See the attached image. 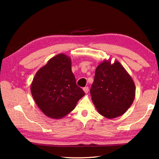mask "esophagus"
<instances>
[{
  "label": "esophagus",
  "mask_w": 159,
  "mask_h": 159,
  "mask_svg": "<svg viewBox=\"0 0 159 159\" xmlns=\"http://www.w3.org/2000/svg\"><path fill=\"white\" fill-rule=\"evenodd\" d=\"M83 91H84V92H85V93H88V92H89V87H85L83 88Z\"/></svg>",
  "instance_id": "esophagus-1"
}]
</instances>
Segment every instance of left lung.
<instances>
[{
  "label": "left lung",
  "instance_id": "8db88e82",
  "mask_svg": "<svg viewBox=\"0 0 159 159\" xmlns=\"http://www.w3.org/2000/svg\"><path fill=\"white\" fill-rule=\"evenodd\" d=\"M90 93L99 113L111 119L129 109L135 96V86L119 62L111 64L105 60L96 67Z\"/></svg>",
  "mask_w": 159,
  "mask_h": 159
}]
</instances>
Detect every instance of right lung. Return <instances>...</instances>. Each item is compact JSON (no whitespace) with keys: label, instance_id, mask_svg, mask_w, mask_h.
Instances as JSON below:
<instances>
[{"label":"right lung","instance_id":"right-lung-1","mask_svg":"<svg viewBox=\"0 0 159 159\" xmlns=\"http://www.w3.org/2000/svg\"><path fill=\"white\" fill-rule=\"evenodd\" d=\"M71 59L64 54L50 59L33 79L31 91L37 105L46 116L61 118L75 108L85 95L76 85Z\"/></svg>","mask_w":159,"mask_h":159}]
</instances>
